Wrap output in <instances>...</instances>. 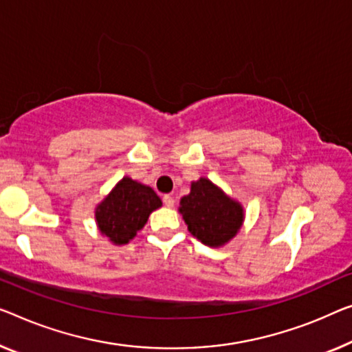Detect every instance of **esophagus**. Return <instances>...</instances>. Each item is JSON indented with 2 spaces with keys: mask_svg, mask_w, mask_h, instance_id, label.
I'll return each mask as SVG.
<instances>
[{
  "mask_svg": "<svg viewBox=\"0 0 352 352\" xmlns=\"http://www.w3.org/2000/svg\"><path fill=\"white\" fill-rule=\"evenodd\" d=\"M162 202H164V206L166 207H174V204H175V199L170 196V194H166L164 197H162Z\"/></svg>",
  "mask_w": 352,
  "mask_h": 352,
  "instance_id": "34e87169",
  "label": "esophagus"
}]
</instances>
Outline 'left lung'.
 I'll use <instances>...</instances> for the list:
<instances>
[{"label": "left lung", "mask_w": 352, "mask_h": 352, "mask_svg": "<svg viewBox=\"0 0 352 352\" xmlns=\"http://www.w3.org/2000/svg\"><path fill=\"white\" fill-rule=\"evenodd\" d=\"M180 213L188 230L204 245L218 248L234 239L243 224V207L208 180L191 183V191L180 201Z\"/></svg>", "instance_id": "left-lung-1"}]
</instances>
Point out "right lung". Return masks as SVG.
Masks as SVG:
<instances>
[{
    "mask_svg": "<svg viewBox=\"0 0 352 352\" xmlns=\"http://www.w3.org/2000/svg\"><path fill=\"white\" fill-rule=\"evenodd\" d=\"M162 206L150 186L123 177L96 207L94 218L102 235L115 245H126L145 226L153 210Z\"/></svg>",
    "mask_w": 352,
    "mask_h": 352,
    "instance_id": "right-lung-1",
    "label": "right lung"
}]
</instances>
